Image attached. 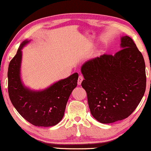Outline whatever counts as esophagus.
Masks as SVG:
<instances>
[{
  "mask_svg": "<svg viewBox=\"0 0 151 151\" xmlns=\"http://www.w3.org/2000/svg\"><path fill=\"white\" fill-rule=\"evenodd\" d=\"M84 80L83 76H81V75L79 76V77H78V85H80V84H81L82 80Z\"/></svg>",
  "mask_w": 151,
  "mask_h": 151,
  "instance_id": "obj_1",
  "label": "esophagus"
}]
</instances>
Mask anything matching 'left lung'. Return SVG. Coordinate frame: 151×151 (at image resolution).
Returning <instances> with one entry per match:
<instances>
[{
	"instance_id": "left-lung-1",
	"label": "left lung",
	"mask_w": 151,
	"mask_h": 151,
	"mask_svg": "<svg viewBox=\"0 0 151 151\" xmlns=\"http://www.w3.org/2000/svg\"><path fill=\"white\" fill-rule=\"evenodd\" d=\"M121 50L86 61L81 85L87 94L93 117L103 124L127 118L135 110L146 90L145 63L129 36L121 37Z\"/></svg>"
}]
</instances>
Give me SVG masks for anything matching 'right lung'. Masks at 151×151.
Here are the masks:
<instances>
[{"label":"right lung","instance_id":"add662e5","mask_svg":"<svg viewBox=\"0 0 151 151\" xmlns=\"http://www.w3.org/2000/svg\"><path fill=\"white\" fill-rule=\"evenodd\" d=\"M21 43L8 68V93L10 100L21 116L36 127H49L58 124L65 114L67 101L77 86L78 74L75 73L41 91L32 90L20 78L22 49L29 42Z\"/></svg>","mask_w":151,"mask_h":151}]
</instances>
